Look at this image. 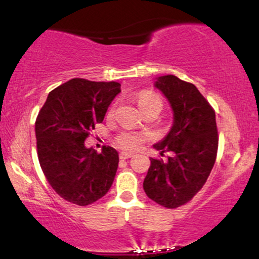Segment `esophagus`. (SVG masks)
<instances>
[{"mask_svg":"<svg viewBox=\"0 0 259 259\" xmlns=\"http://www.w3.org/2000/svg\"><path fill=\"white\" fill-rule=\"evenodd\" d=\"M119 157H120V159H127V158H132L133 157V153L132 152H120L119 153Z\"/></svg>","mask_w":259,"mask_h":259,"instance_id":"obj_1","label":"esophagus"}]
</instances>
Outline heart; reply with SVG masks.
I'll use <instances>...</instances> for the list:
<instances>
[{
  "label": "heart",
  "instance_id": "b5f03b06",
  "mask_svg": "<svg viewBox=\"0 0 259 259\" xmlns=\"http://www.w3.org/2000/svg\"><path fill=\"white\" fill-rule=\"evenodd\" d=\"M136 103L140 111L145 108H151V107H156L160 111L162 108V101L157 95L152 94V92H141L138 97H136ZM113 112V109L109 111V114ZM145 135L144 134L135 133V132H125L121 133L117 138V142L119 146L126 150H136L144 144Z\"/></svg>",
  "mask_w": 259,
  "mask_h": 259
}]
</instances>
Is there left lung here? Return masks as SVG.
Returning a JSON list of instances; mask_svg holds the SVG:
<instances>
[{"label": "left lung", "instance_id": "1", "mask_svg": "<svg viewBox=\"0 0 259 259\" xmlns=\"http://www.w3.org/2000/svg\"><path fill=\"white\" fill-rule=\"evenodd\" d=\"M173 111V124L156 150L171 152L167 162L151 158L144 180L148 198L167 208L185 204L207 181L218 150L215 113L194 84L175 75L154 79Z\"/></svg>", "mask_w": 259, "mask_h": 259}]
</instances>
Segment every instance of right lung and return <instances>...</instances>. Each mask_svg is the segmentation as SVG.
Returning a JSON list of instances; mask_svg holds the SVG:
<instances>
[{"instance_id": "obj_1", "label": "right lung", "mask_w": 259, "mask_h": 259, "mask_svg": "<svg viewBox=\"0 0 259 259\" xmlns=\"http://www.w3.org/2000/svg\"><path fill=\"white\" fill-rule=\"evenodd\" d=\"M119 92V82L75 78L50 92L38 112V162L52 189L70 203L88 206L111 189L119 154L111 146L97 153L84 142Z\"/></svg>"}]
</instances>
